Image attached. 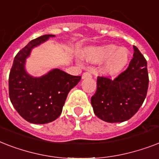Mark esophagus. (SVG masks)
Returning <instances> with one entry per match:
<instances>
[{
    "instance_id": "1",
    "label": "esophagus",
    "mask_w": 159,
    "mask_h": 159,
    "mask_svg": "<svg viewBox=\"0 0 159 159\" xmlns=\"http://www.w3.org/2000/svg\"><path fill=\"white\" fill-rule=\"evenodd\" d=\"M90 77H92V74H91V72H83V74H82V78H83V79Z\"/></svg>"
}]
</instances>
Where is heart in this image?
<instances>
[{
	"instance_id": "b5f03b06",
	"label": "heart",
	"mask_w": 159,
	"mask_h": 159,
	"mask_svg": "<svg viewBox=\"0 0 159 159\" xmlns=\"http://www.w3.org/2000/svg\"><path fill=\"white\" fill-rule=\"evenodd\" d=\"M85 59L92 63L103 62L102 70L110 76L119 74L128 64L129 54L125 48H117L114 44L88 48L84 51Z\"/></svg>"
}]
</instances>
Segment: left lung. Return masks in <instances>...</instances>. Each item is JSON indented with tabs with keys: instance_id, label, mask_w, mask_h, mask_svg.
<instances>
[{
	"instance_id": "8db88e82",
	"label": "left lung",
	"mask_w": 159,
	"mask_h": 159,
	"mask_svg": "<svg viewBox=\"0 0 159 159\" xmlns=\"http://www.w3.org/2000/svg\"><path fill=\"white\" fill-rule=\"evenodd\" d=\"M134 57L124 72L111 79L98 76L97 91L91 99L95 115L109 123L128 120L139 111L147 96V61L134 46Z\"/></svg>"
}]
</instances>
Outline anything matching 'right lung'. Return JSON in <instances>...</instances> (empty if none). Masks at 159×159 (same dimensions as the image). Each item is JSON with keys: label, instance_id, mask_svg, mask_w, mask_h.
<instances>
[{"label": "right lung", "instance_id": "right-lung-1", "mask_svg": "<svg viewBox=\"0 0 159 159\" xmlns=\"http://www.w3.org/2000/svg\"><path fill=\"white\" fill-rule=\"evenodd\" d=\"M53 36H40L19 51L9 75L11 103L21 117L33 124H46L56 120L62 113L68 92L82 78L59 69H53L38 78L26 73L24 65L31 49Z\"/></svg>", "mask_w": 159, "mask_h": 159}]
</instances>
